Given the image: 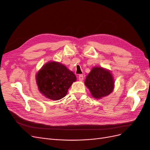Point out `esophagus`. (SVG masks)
Here are the masks:
<instances>
[{"label": "esophagus", "instance_id": "obj_1", "mask_svg": "<svg viewBox=\"0 0 150 150\" xmlns=\"http://www.w3.org/2000/svg\"><path fill=\"white\" fill-rule=\"evenodd\" d=\"M84 79V76L83 74H80L79 76V81H83Z\"/></svg>", "mask_w": 150, "mask_h": 150}]
</instances>
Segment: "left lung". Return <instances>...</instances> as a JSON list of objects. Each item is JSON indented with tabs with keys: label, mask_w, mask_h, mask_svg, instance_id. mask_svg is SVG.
<instances>
[{
	"label": "left lung",
	"mask_w": 150,
	"mask_h": 150,
	"mask_svg": "<svg viewBox=\"0 0 150 150\" xmlns=\"http://www.w3.org/2000/svg\"><path fill=\"white\" fill-rule=\"evenodd\" d=\"M85 84L93 96L99 99L110 94L114 88V79L111 74L101 67H93L86 77Z\"/></svg>",
	"instance_id": "obj_1"
}]
</instances>
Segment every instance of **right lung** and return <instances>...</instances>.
<instances>
[{"instance_id": "obj_1", "label": "right lung", "mask_w": 150, "mask_h": 150, "mask_svg": "<svg viewBox=\"0 0 150 150\" xmlns=\"http://www.w3.org/2000/svg\"><path fill=\"white\" fill-rule=\"evenodd\" d=\"M76 76L72 71L59 62H49L36 76L40 92L46 98L59 100L64 98Z\"/></svg>"}]
</instances>
